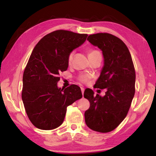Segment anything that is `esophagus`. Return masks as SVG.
I'll list each match as a JSON object with an SVG mask.
<instances>
[{
    "mask_svg": "<svg viewBox=\"0 0 156 156\" xmlns=\"http://www.w3.org/2000/svg\"><path fill=\"white\" fill-rule=\"evenodd\" d=\"M81 91H82V95H83L84 94V88L83 87H81Z\"/></svg>",
    "mask_w": 156,
    "mask_h": 156,
    "instance_id": "esophagus-1",
    "label": "esophagus"
}]
</instances>
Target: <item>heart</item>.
Here are the masks:
<instances>
[{"mask_svg":"<svg viewBox=\"0 0 156 156\" xmlns=\"http://www.w3.org/2000/svg\"><path fill=\"white\" fill-rule=\"evenodd\" d=\"M100 54L98 51H96V50H92L90 51V52L88 53V57L89 56H91V55H93L95 54ZM73 55H74V52H72L70 53V54L69 55V57H68V61L69 62H70L72 61V59L73 58ZM79 80L80 81H81L82 82H84V83H86V82H87L89 80V76H87V75H82L81 76H80V78H79Z\"/></svg>","mask_w":156,"mask_h":156,"instance_id":"heart-1","label":"heart"}]
</instances>
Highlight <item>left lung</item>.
Here are the masks:
<instances>
[{
    "label": "left lung",
    "instance_id": "left-lung-1",
    "mask_svg": "<svg viewBox=\"0 0 156 156\" xmlns=\"http://www.w3.org/2000/svg\"><path fill=\"white\" fill-rule=\"evenodd\" d=\"M87 40L101 49L104 66L94 87L107 89L104 97L86 89L84 98L90 108L84 112L86 124L92 130L108 133L117 127L126 117L135 94V72L129 49L115 35L100 33Z\"/></svg>",
    "mask_w": 156,
    "mask_h": 156
}]
</instances>
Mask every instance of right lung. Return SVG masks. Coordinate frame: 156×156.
Returning <instances> with one entry per match:
<instances>
[{"mask_svg": "<svg viewBox=\"0 0 156 156\" xmlns=\"http://www.w3.org/2000/svg\"><path fill=\"white\" fill-rule=\"evenodd\" d=\"M87 34L58 30L44 36L33 50L23 76L22 100L29 120L42 130H51L64 120L67 107L82 97L72 84L58 88L59 73L67 70L70 53Z\"/></svg>", "mask_w": 156, "mask_h": 156, "instance_id": "right-lung-1", "label": "right lung"}]
</instances>
